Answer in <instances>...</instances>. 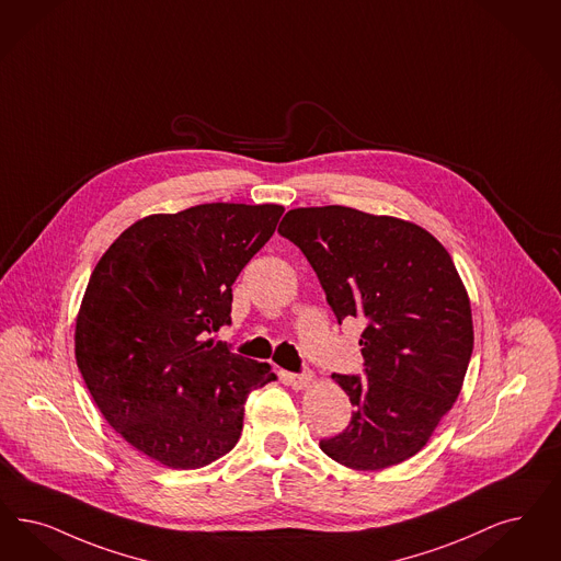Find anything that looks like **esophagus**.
<instances>
[{"label": "esophagus", "mask_w": 561, "mask_h": 561, "mask_svg": "<svg viewBox=\"0 0 561 561\" xmlns=\"http://www.w3.org/2000/svg\"><path fill=\"white\" fill-rule=\"evenodd\" d=\"M291 388L294 390H305L311 381H313V374L311 371H302V374H290L288 376Z\"/></svg>", "instance_id": "34e87169"}]
</instances>
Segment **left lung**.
I'll list each match as a JSON object with an SVG mask.
<instances>
[{
  "label": "left lung",
  "mask_w": 561,
  "mask_h": 561,
  "mask_svg": "<svg viewBox=\"0 0 561 561\" xmlns=\"http://www.w3.org/2000/svg\"><path fill=\"white\" fill-rule=\"evenodd\" d=\"M277 231L311 263L337 323H365V378L332 376L355 407L351 424L319 447L351 470L413 457L457 401L473 348L450 254L420 225L337 204L294 208Z\"/></svg>",
  "instance_id": "obj_1"
}]
</instances>
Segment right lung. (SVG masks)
Segmentation results:
<instances>
[{"mask_svg":"<svg viewBox=\"0 0 561 561\" xmlns=\"http://www.w3.org/2000/svg\"><path fill=\"white\" fill-rule=\"evenodd\" d=\"M279 204L213 202L127 227L91 273L75 357L104 420L139 453L196 470L236 447L270 363L206 340L231 323V286L270 242Z\"/></svg>","mask_w":561,"mask_h":561,"instance_id":"add662e5","label":"right lung"}]
</instances>
